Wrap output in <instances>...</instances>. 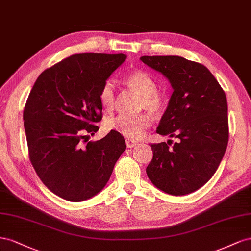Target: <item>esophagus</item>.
<instances>
[{
  "label": "esophagus",
  "instance_id": "obj_1",
  "mask_svg": "<svg viewBox=\"0 0 251 251\" xmlns=\"http://www.w3.org/2000/svg\"><path fill=\"white\" fill-rule=\"evenodd\" d=\"M138 145V142L132 141V140H126V146L127 148H133Z\"/></svg>",
  "mask_w": 251,
  "mask_h": 251
}]
</instances>
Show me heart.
Masks as SVG:
<instances>
[{
  "label": "heart",
  "mask_w": 251,
  "mask_h": 251,
  "mask_svg": "<svg viewBox=\"0 0 251 251\" xmlns=\"http://www.w3.org/2000/svg\"><path fill=\"white\" fill-rule=\"evenodd\" d=\"M126 83L142 96L140 107L152 114L160 113L166 104V99L156 89V82L146 71L134 70L126 76ZM99 99L106 110H112L117 102L116 85L111 80H107L99 92ZM150 119L146 114L140 116H125L121 114L106 121L108 129L117 131L128 140H139L150 127Z\"/></svg>",
  "instance_id": "b5f03b06"
}]
</instances>
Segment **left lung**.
Returning <instances> with one entry per match:
<instances>
[{"mask_svg":"<svg viewBox=\"0 0 251 251\" xmlns=\"http://www.w3.org/2000/svg\"><path fill=\"white\" fill-rule=\"evenodd\" d=\"M147 66L168 78L174 89L156 132L178 142L150 144L146 168L160 190L184 196L201 188L216 173L228 144L227 99L204 65L177 55H144Z\"/></svg>","mask_w":251,"mask_h":251,"instance_id":"8db88e82","label":"left lung"}]
</instances>
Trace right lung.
Here are the masks:
<instances>
[{"label": "right lung", "mask_w": 251, "mask_h": 251, "mask_svg": "<svg viewBox=\"0 0 251 251\" xmlns=\"http://www.w3.org/2000/svg\"><path fill=\"white\" fill-rule=\"evenodd\" d=\"M126 58L70 55L43 71L27 99L23 120L30 162L43 184L67 201H85L101 191L126 149L113 130L89 141L103 117L100 89Z\"/></svg>", "instance_id": "obj_1"}]
</instances>
